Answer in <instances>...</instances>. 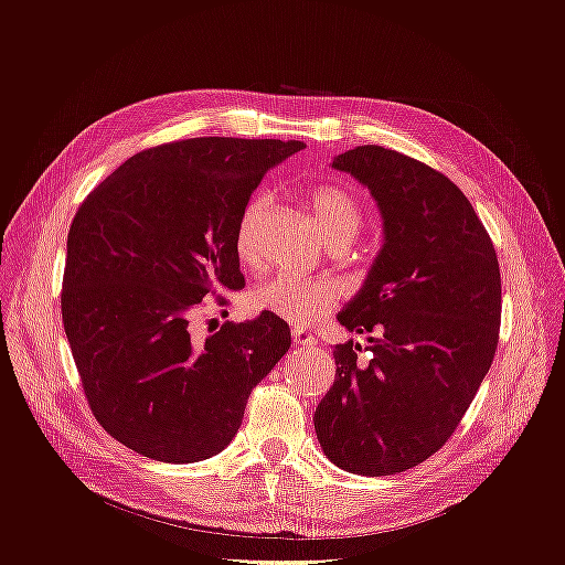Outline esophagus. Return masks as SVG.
Instances as JSON below:
<instances>
[{
    "mask_svg": "<svg viewBox=\"0 0 565 565\" xmlns=\"http://www.w3.org/2000/svg\"><path fill=\"white\" fill-rule=\"evenodd\" d=\"M292 339H295V344H299L303 349H316V344H318L316 337L311 332H306V330H295Z\"/></svg>",
    "mask_w": 565,
    "mask_h": 565,
    "instance_id": "obj_1",
    "label": "esophagus"
}]
</instances>
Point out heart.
<instances>
[{"label":"heart","instance_id":"obj_1","mask_svg":"<svg viewBox=\"0 0 565 565\" xmlns=\"http://www.w3.org/2000/svg\"><path fill=\"white\" fill-rule=\"evenodd\" d=\"M306 207L313 218L318 233L330 245H349L363 228V207L347 188L339 185H316L306 195ZM268 214V198H254L241 221L235 226V254L241 264L256 266L259 264V226ZM339 299V287L328 280H303L295 276H273L259 287L252 289L249 306L256 313L278 316L297 324H309L322 320L332 311Z\"/></svg>","mask_w":565,"mask_h":565}]
</instances>
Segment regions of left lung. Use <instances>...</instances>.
<instances>
[{"label":"left lung","mask_w":565,"mask_h":565,"mask_svg":"<svg viewBox=\"0 0 565 565\" xmlns=\"http://www.w3.org/2000/svg\"><path fill=\"white\" fill-rule=\"evenodd\" d=\"M363 183L382 214V249L339 311L349 332L313 424L339 469L391 476L440 450L465 417L498 349V254L465 193L436 169L382 146L332 160Z\"/></svg>","instance_id":"1"}]
</instances>
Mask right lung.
Segmentation results:
<instances>
[{
	"mask_svg": "<svg viewBox=\"0 0 565 565\" xmlns=\"http://www.w3.org/2000/svg\"><path fill=\"white\" fill-rule=\"evenodd\" d=\"M301 141L202 136L119 164L67 233L63 328L98 424L143 457L188 465L237 434L249 391L292 344L259 313L191 337L212 289H243L235 226L268 169Z\"/></svg>",
	"mask_w": 565,
	"mask_h": 565,
	"instance_id": "1",
	"label": "right lung"
}]
</instances>
